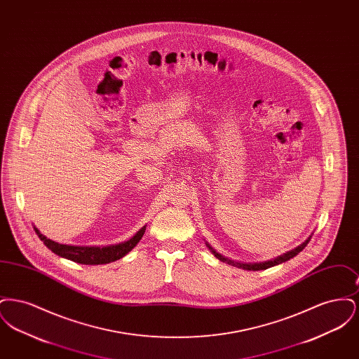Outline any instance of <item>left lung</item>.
I'll return each mask as SVG.
<instances>
[{"mask_svg": "<svg viewBox=\"0 0 359 359\" xmlns=\"http://www.w3.org/2000/svg\"><path fill=\"white\" fill-rule=\"evenodd\" d=\"M309 239L308 238L306 242H303L300 246H297L296 249H293V250H290L288 253H285V255H283V256L277 257V258H274V259H271V261H266V262H259V264H241V262H234V261H231V259H227V258H224V257L221 256L219 253H217L208 243H207V248L214 253V256L217 257L218 259H221L223 262H226V264H229V265H233V266H237V268H241V269H245V271H262V269H268V268H272L274 265H278V264H281V262H285V261H288L290 258H293L294 256H297L306 246H307L308 242H309Z\"/></svg>", "mask_w": 359, "mask_h": 359, "instance_id": "8db88e82", "label": "left lung"}]
</instances>
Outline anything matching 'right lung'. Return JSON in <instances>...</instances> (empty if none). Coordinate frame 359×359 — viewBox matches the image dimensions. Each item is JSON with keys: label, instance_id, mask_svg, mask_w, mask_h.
<instances>
[{"label": "right lung", "instance_id": "obj_1", "mask_svg": "<svg viewBox=\"0 0 359 359\" xmlns=\"http://www.w3.org/2000/svg\"><path fill=\"white\" fill-rule=\"evenodd\" d=\"M36 234L39 238L43 241V243L52 250L57 256L65 257L67 259H71L74 262L85 264V265H100V264H109L113 261L120 259L125 255H128L140 239L142 238L145 233V226L137 231L136 236L133 238L118 243L116 246H106V248H87V246H69V245H62L57 242H53L51 239L44 237L37 229H34Z\"/></svg>", "mask_w": 359, "mask_h": 359}]
</instances>
